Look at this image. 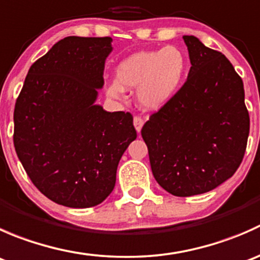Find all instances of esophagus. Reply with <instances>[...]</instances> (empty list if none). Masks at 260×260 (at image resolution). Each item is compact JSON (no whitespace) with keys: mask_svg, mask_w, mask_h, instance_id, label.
<instances>
[{"mask_svg":"<svg viewBox=\"0 0 260 260\" xmlns=\"http://www.w3.org/2000/svg\"><path fill=\"white\" fill-rule=\"evenodd\" d=\"M143 123H145L143 118L138 117V115H136V117L133 118V124H135V128L137 132H141V129H142L143 127Z\"/></svg>","mask_w":260,"mask_h":260,"instance_id":"34e87169","label":"esophagus"}]
</instances>
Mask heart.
<instances>
[{"label":"heart","instance_id":"obj_1","mask_svg":"<svg viewBox=\"0 0 260 260\" xmlns=\"http://www.w3.org/2000/svg\"><path fill=\"white\" fill-rule=\"evenodd\" d=\"M187 70V60L176 46L140 51L123 60L115 70L117 83L108 86V94L122 98L123 89L140 86L138 102L147 109L165 106L180 89Z\"/></svg>","mask_w":260,"mask_h":260}]
</instances>
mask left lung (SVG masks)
Returning a JSON list of instances; mask_svg holds the SVG:
<instances>
[{
    "label": "left lung",
    "instance_id": "8db88e82",
    "mask_svg": "<svg viewBox=\"0 0 260 260\" xmlns=\"http://www.w3.org/2000/svg\"><path fill=\"white\" fill-rule=\"evenodd\" d=\"M183 40L187 79L141 131L154 179L181 198L211 191L235 174L250 125L243 80L232 62L195 36Z\"/></svg>",
    "mask_w": 260,
    "mask_h": 260
}]
</instances>
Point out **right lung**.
Here are the masks:
<instances>
[{"instance_id": "1", "label": "right lung", "mask_w": 260, "mask_h": 260, "mask_svg": "<svg viewBox=\"0 0 260 260\" xmlns=\"http://www.w3.org/2000/svg\"><path fill=\"white\" fill-rule=\"evenodd\" d=\"M112 38L68 36L28 69L14 112V145L41 193L91 208L113 191L119 159L137 137L129 112L95 106Z\"/></svg>"}]
</instances>
